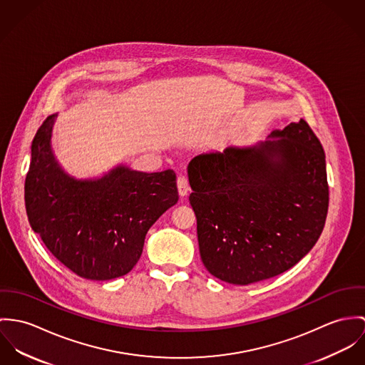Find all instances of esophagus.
Masks as SVG:
<instances>
[{
	"mask_svg": "<svg viewBox=\"0 0 365 365\" xmlns=\"http://www.w3.org/2000/svg\"><path fill=\"white\" fill-rule=\"evenodd\" d=\"M178 190H179V195L180 196H186L189 192H190V185H189V180L186 176L180 175L178 178Z\"/></svg>",
	"mask_w": 365,
	"mask_h": 365,
	"instance_id": "obj_1",
	"label": "esophagus"
}]
</instances>
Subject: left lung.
<instances>
[{"label":"left lung","mask_w":365,"mask_h":365,"mask_svg":"<svg viewBox=\"0 0 365 365\" xmlns=\"http://www.w3.org/2000/svg\"><path fill=\"white\" fill-rule=\"evenodd\" d=\"M273 137L280 138L199 155L187 166L202 263L222 282L279 276L324 231L329 185L321 141L302 119Z\"/></svg>","instance_id":"8db88e82"}]
</instances>
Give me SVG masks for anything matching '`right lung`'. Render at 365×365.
Instances as JSON below:
<instances>
[{
    "mask_svg": "<svg viewBox=\"0 0 365 365\" xmlns=\"http://www.w3.org/2000/svg\"><path fill=\"white\" fill-rule=\"evenodd\" d=\"M48 116L32 141L25 205L32 230L50 253L88 280L127 274L138 262L151 225L176 204L172 169L145 173L118 166L98 180H76L56 163Z\"/></svg>",
    "mask_w": 365,
    "mask_h": 365,
    "instance_id": "right-lung-1",
    "label": "right lung"
}]
</instances>
